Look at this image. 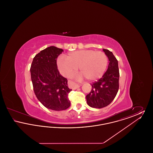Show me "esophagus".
<instances>
[{
  "label": "esophagus",
  "mask_w": 153,
  "mask_h": 153,
  "mask_svg": "<svg viewBox=\"0 0 153 153\" xmlns=\"http://www.w3.org/2000/svg\"><path fill=\"white\" fill-rule=\"evenodd\" d=\"M71 82L73 84V87L74 88H78L80 87V86L79 85H77V84H76L75 82H74L73 81H71Z\"/></svg>",
  "instance_id": "34e87169"
}]
</instances>
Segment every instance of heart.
<instances>
[{"mask_svg":"<svg viewBox=\"0 0 153 153\" xmlns=\"http://www.w3.org/2000/svg\"><path fill=\"white\" fill-rule=\"evenodd\" d=\"M108 58L103 51L82 50L69 53L66 58L59 57L57 64L59 72L64 76L75 73L79 68L81 74L78 78L85 77L93 81L101 78L108 65Z\"/></svg>","mask_w":153,"mask_h":153,"instance_id":"1","label":"heart"}]
</instances>
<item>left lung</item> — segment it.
I'll list each match as a JSON object with an SVG mask.
<instances>
[{
  "label": "left lung",
  "instance_id": "obj_1",
  "mask_svg": "<svg viewBox=\"0 0 153 153\" xmlns=\"http://www.w3.org/2000/svg\"><path fill=\"white\" fill-rule=\"evenodd\" d=\"M102 51L109 60L107 71L100 79L91 84V91L86 96L88 105L95 108H102L108 105L115 99L119 86L117 60L111 51L104 49Z\"/></svg>",
  "mask_w": 153,
  "mask_h": 153
}]
</instances>
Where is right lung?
I'll list each match as a JSON object with an SVG mask.
<instances>
[{
  "label": "right lung",
  "mask_w": 153,
  "mask_h": 153,
  "mask_svg": "<svg viewBox=\"0 0 153 153\" xmlns=\"http://www.w3.org/2000/svg\"><path fill=\"white\" fill-rule=\"evenodd\" d=\"M64 51L56 46L48 47L33 58L31 79L38 100L48 109L62 111L68 108V98L72 91L68 87V80L58 71L57 58Z\"/></svg>",
  "instance_id": "obj_1"
}]
</instances>
